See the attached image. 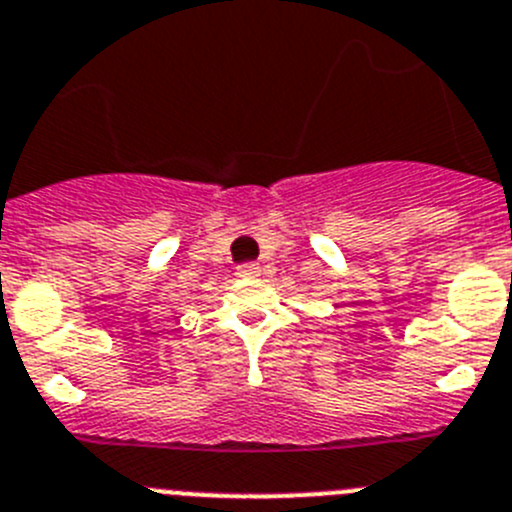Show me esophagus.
<instances>
[{
	"label": "esophagus",
	"instance_id": "obj_1",
	"mask_svg": "<svg viewBox=\"0 0 512 512\" xmlns=\"http://www.w3.org/2000/svg\"><path fill=\"white\" fill-rule=\"evenodd\" d=\"M237 275L240 278H255V275H260V265L257 262H245V265L237 267Z\"/></svg>",
	"mask_w": 512,
	"mask_h": 512
}]
</instances>
